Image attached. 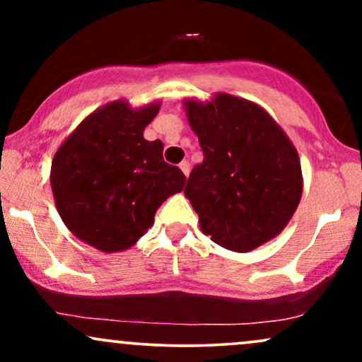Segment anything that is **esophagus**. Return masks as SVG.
Instances as JSON below:
<instances>
[{
  "instance_id": "34e87169",
  "label": "esophagus",
  "mask_w": 362,
  "mask_h": 362,
  "mask_svg": "<svg viewBox=\"0 0 362 362\" xmlns=\"http://www.w3.org/2000/svg\"><path fill=\"white\" fill-rule=\"evenodd\" d=\"M178 167H180L182 172H184L185 177H189V173H190V163H189V161L184 160L180 165H178Z\"/></svg>"
}]
</instances>
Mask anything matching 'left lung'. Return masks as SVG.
<instances>
[{"label":"left lung","mask_w":362,"mask_h":362,"mask_svg":"<svg viewBox=\"0 0 362 362\" xmlns=\"http://www.w3.org/2000/svg\"><path fill=\"white\" fill-rule=\"evenodd\" d=\"M202 160L185 197L202 233L233 252H248L279 235L300 204L301 165L288 136L255 103L219 93L185 102Z\"/></svg>","instance_id":"left-lung-1"}]
</instances>
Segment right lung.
<instances>
[{
  "instance_id": "add662e5",
  "label": "right lung",
  "mask_w": 362,
  "mask_h": 362,
  "mask_svg": "<svg viewBox=\"0 0 362 362\" xmlns=\"http://www.w3.org/2000/svg\"><path fill=\"white\" fill-rule=\"evenodd\" d=\"M158 107L132 110L114 102L95 110L52 160L51 185L62 221L102 252L132 247L151 228L158 207L185 185L182 170L163 160V143L143 138Z\"/></svg>"
}]
</instances>
